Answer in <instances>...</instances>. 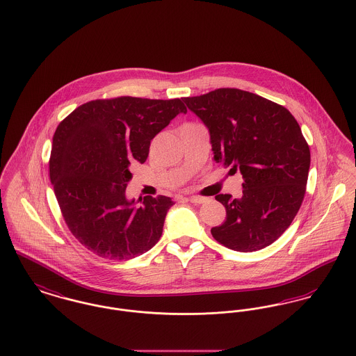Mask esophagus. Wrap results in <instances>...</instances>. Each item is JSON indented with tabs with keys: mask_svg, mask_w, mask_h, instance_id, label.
Segmentation results:
<instances>
[{
	"mask_svg": "<svg viewBox=\"0 0 356 356\" xmlns=\"http://www.w3.org/2000/svg\"><path fill=\"white\" fill-rule=\"evenodd\" d=\"M184 200H187V201H190L191 204H195V205H200V204L206 202V198H204V197H197V195H191V197L184 198Z\"/></svg>",
	"mask_w": 356,
	"mask_h": 356,
	"instance_id": "1",
	"label": "esophagus"
}]
</instances>
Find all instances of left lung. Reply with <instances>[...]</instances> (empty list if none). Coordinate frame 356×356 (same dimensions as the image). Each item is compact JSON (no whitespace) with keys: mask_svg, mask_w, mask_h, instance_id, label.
Here are the masks:
<instances>
[{"mask_svg":"<svg viewBox=\"0 0 356 356\" xmlns=\"http://www.w3.org/2000/svg\"><path fill=\"white\" fill-rule=\"evenodd\" d=\"M210 134L214 161L240 170L243 197L218 194L226 220L211 227L229 249L256 252L288 229L302 202L311 165L299 123L285 107L237 88L184 97Z\"/></svg>","mask_w":356,"mask_h":356,"instance_id":"left-lung-1","label":"left lung"}]
</instances>
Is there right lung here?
Wrapping results in <instances>:
<instances>
[{
	"label": "right lung",
	"mask_w": 356,
	"mask_h": 356,
	"mask_svg": "<svg viewBox=\"0 0 356 356\" xmlns=\"http://www.w3.org/2000/svg\"><path fill=\"white\" fill-rule=\"evenodd\" d=\"M186 113L181 99L122 96L88 102L57 126L51 182L68 229L96 256L130 260L159 241L174 201L129 200L130 166L146 162L152 138Z\"/></svg>",
	"instance_id": "1"
}]
</instances>
